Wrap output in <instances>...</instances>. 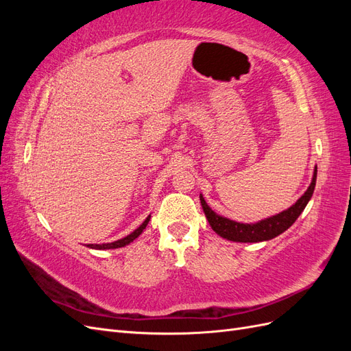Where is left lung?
<instances>
[{
	"mask_svg": "<svg viewBox=\"0 0 351 351\" xmlns=\"http://www.w3.org/2000/svg\"><path fill=\"white\" fill-rule=\"evenodd\" d=\"M316 174H317V167H315L311 186L307 187L304 195L297 200L293 206L280 212L277 215L254 222V224H243V222L232 221L215 214V212L208 206L206 200L202 195L199 196L200 204H202V208H204L209 226L222 239H227L231 241H240V243L267 241L280 236L281 232H284L287 228H290L295 222V219L299 218V215L306 208L307 202L311 200L313 195L315 184H316Z\"/></svg>",
	"mask_w": 351,
	"mask_h": 351,
	"instance_id": "1",
	"label": "left lung"
}]
</instances>
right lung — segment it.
<instances>
[{
  "label": "right lung",
  "instance_id": "add662e5",
  "mask_svg": "<svg viewBox=\"0 0 351 351\" xmlns=\"http://www.w3.org/2000/svg\"><path fill=\"white\" fill-rule=\"evenodd\" d=\"M149 219H151V215L147 217V218L142 222L141 227H137L133 232H130V234L125 236L124 239H120V240L112 241V243H104V244H88V247H90V249H98V250L124 247V246H127V244H130L134 239H137V237H139V236L142 234V231L146 228V226H147V222H149Z\"/></svg>",
  "mask_w": 351,
  "mask_h": 351
}]
</instances>
